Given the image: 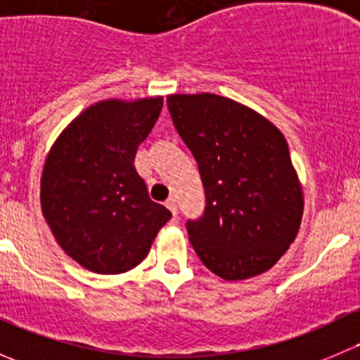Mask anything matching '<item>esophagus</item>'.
<instances>
[{
	"mask_svg": "<svg viewBox=\"0 0 360 360\" xmlns=\"http://www.w3.org/2000/svg\"><path fill=\"white\" fill-rule=\"evenodd\" d=\"M165 205H167V209H169L170 212H172L174 216H176V214H177V203H176V200H174V198H169V200L165 202Z\"/></svg>",
	"mask_w": 360,
	"mask_h": 360,
	"instance_id": "34e87169",
	"label": "esophagus"
}]
</instances>
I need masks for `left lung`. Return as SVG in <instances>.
Wrapping results in <instances>:
<instances>
[{"label":"left lung","instance_id":"left-lung-1","mask_svg":"<svg viewBox=\"0 0 360 360\" xmlns=\"http://www.w3.org/2000/svg\"><path fill=\"white\" fill-rule=\"evenodd\" d=\"M167 104L205 188V212L186 224L195 252L224 281L264 274L294 242L304 209L284 134L216 94H170Z\"/></svg>","mask_w":360,"mask_h":360}]
</instances>
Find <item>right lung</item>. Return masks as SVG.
Segmentation results:
<instances>
[{"mask_svg": "<svg viewBox=\"0 0 360 360\" xmlns=\"http://www.w3.org/2000/svg\"><path fill=\"white\" fill-rule=\"evenodd\" d=\"M163 97L104 99L68 123L46 153L41 212L57 244L85 270L118 275L150 252L170 210L150 198L134 167Z\"/></svg>", "mask_w": 360, "mask_h": 360, "instance_id": "add662e5", "label": "right lung"}]
</instances>
